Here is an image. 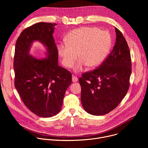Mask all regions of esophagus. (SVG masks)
Instances as JSON below:
<instances>
[{
  "instance_id": "1",
  "label": "esophagus",
  "mask_w": 148,
  "mask_h": 148,
  "mask_svg": "<svg viewBox=\"0 0 148 148\" xmlns=\"http://www.w3.org/2000/svg\"><path fill=\"white\" fill-rule=\"evenodd\" d=\"M72 81H73V82H77V81H78V78H77V77L73 75V76L72 77Z\"/></svg>"
}]
</instances>
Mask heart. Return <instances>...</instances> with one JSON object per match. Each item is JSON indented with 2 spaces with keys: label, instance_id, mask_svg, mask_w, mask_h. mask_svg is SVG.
I'll return each mask as SVG.
<instances>
[{
  "label": "heart",
  "instance_id": "1",
  "mask_svg": "<svg viewBox=\"0 0 148 148\" xmlns=\"http://www.w3.org/2000/svg\"><path fill=\"white\" fill-rule=\"evenodd\" d=\"M66 43L57 47L63 65L73 67L77 56L80 58L74 67L81 72L86 66L95 69L107 58L111 49L112 39L109 32L94 27H83L71 31L66 37ZM78 55H77V53Z\"/></svg>",
  "mask_w": 148,
  "mask_h": 148
}]
</instances>
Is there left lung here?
I'll return each instance as SVG.
<instances>
[{"label": "left lung", "instance_id": "1", "mask_svg": "<svg viewBox=\"0 0 148 148\" xmlns=\"http://www.w3.org/2000/svg\"><path fill=\"white\" fill-rule=\"evenodd\" d=\"M116 41L108 58L97 69L82 74L81 101L87 112L105 115L114 110L128 92L132 73L130 49L122 33L115 28Z\"/></svg>", "mask_w": 148, "mask_h": 148}]
</instances>
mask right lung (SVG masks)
Masks as SVG:
<instances>
[{
    "label": "right lung",
    "mask_w": 148,
    "mask_h": 148,
    "mask_svg": "<svg viewBox=\"0 0 148 148\" xmlns=\"http://www.w3.org/2000/svg\"><path fill=\"white\" fill-rule=\"evenodd\" d=\"M57 24L40 22L25 29L15 45L14 85L27 108L43 118L60 111L72 75L58 66V50L53 34ZM38 41L46 49V57L32 56L30 50Z\"/></svg>",
    "instance_id": "1"
}]
</instances>
